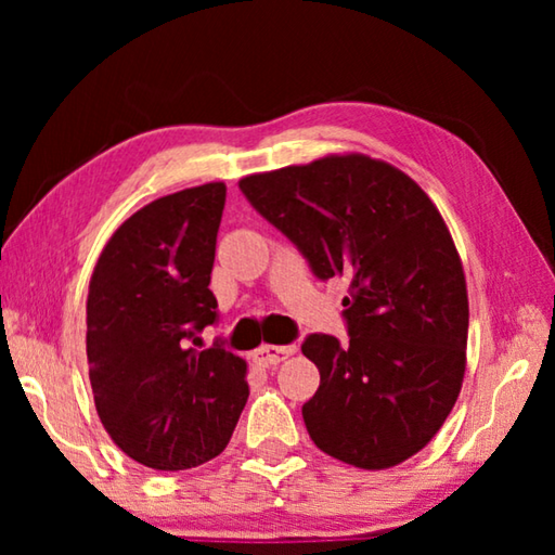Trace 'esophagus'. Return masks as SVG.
<instances>
[{
  "label": "esophagus",
  "instance_id": "obj_1",
  "mask_svg": "<svg viewBox=\"0 0 555 555\" xmlns=\"http://www.w3.org/2000/svg\"><path fill=\"white\" fill-rule=\"evenodd\" d=\"M296 352V345H261L259 350L251 352V360L261 367H271V364L284 362L286 357H291Z\"/></svg>",
  "mask_w": 555,
  "mask_h": 555
}]
</instances>
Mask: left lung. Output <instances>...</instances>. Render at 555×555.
Wrapping results in <instances>:
<instances>
[{
  "label": "left lung",
  "instance_id": "1",
  "mask_svg": "<svg viewBox=\"0 0 555 555\" xmlns=\"http://www.w3.org/2000/svg\"><path fill=\"white\" fill-rule=\"evenodd\" d=\"M240 191L315 279H350V340L311 333L300 345L321 372L304 403L313 443L364 469L403 463L443 426L465 374V274L436 205L360 154L247 176Z\"/></svg>",
  "mask_w": 555,
  "mask_h": 555
}]
</instances>
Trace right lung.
I'll use <instances>...</instances> for the list:
<instances>
[{"instance_id":"1","label":"right lung","mask_w":555,"mask_h":555,"mask_svg":"<svg viewBox=\"0 0 555 555\" xmlns=\"http://www.w3.org/2000/svg\"><path fill=\"white\" fill-rule=\"evenodd\" d=\"M224 183L166 195L112 234L90 279L88 362L95 409L112 440L154 469L220 455L249 397L247 364L222 337L210 274Z\"/></svg>"}]
</instances>
